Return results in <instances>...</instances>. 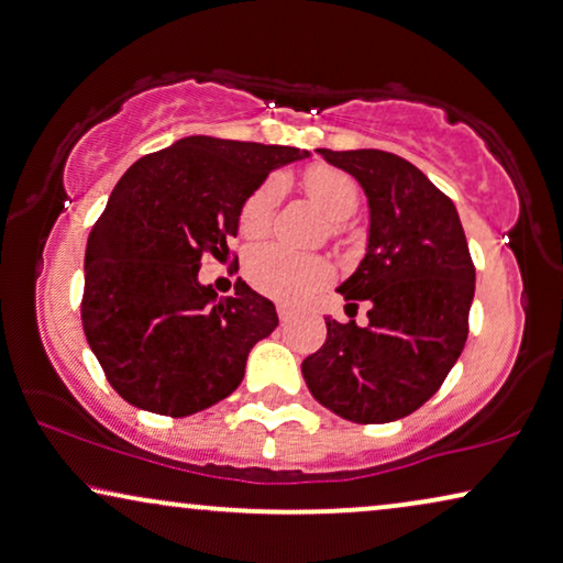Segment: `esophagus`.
<instances>
[{"instance_id":"1","label":"esophagus","mask_w":563,"mask_h":563,"mask_svg":"<svg viewBox=\"0 0 563 563\" xmlns=\"http://www.w3.org/2000/svg\"><path fill=\"white\" fill-rule=\"evenodd\" d=\"M276 314H279L282 322H287L289 317H291V309L287 305H279V307H276Z\"/></svg>"}]
</instances>
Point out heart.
Here are the masks:
<instances>
[{
    "label": "heart",
    "mask_w": 563,
    "mask_h": 563,
    "mask_svg": "<svg viewBox=\"0 0 563 563\" xmlns=\"http://www.w3.org/2000/svg\"><path fill=\"white\" fill-rule=\"evenodd\" d=\"M309 200H314L330 216V231L335 239L345 233L347 218H353L361 208V187L347 173L335 167L317 165L301 177ZM282 200V183L268 177L254 192L243 200L239 213V231L246 239H258L274 225L276 208ZM243 274L251 287L266 297L279 301H301L330 282L332 266L322 256L299 254L279 243H264L249 251L243 262Z\"/></svg>",
    "instance_id": "1"
}]
</instances>
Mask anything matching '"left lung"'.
I'll return each instance as SVG.
<instances>
[{
  "label": "left lung",
  "instance_id": "left-lung-1",
  "mask_svg": "<svg viewBox=\"0 0 563 563\" xmlns=\"http://www.w3.org/2000/svg\"><path fill=\"white\" fill-rule=\"evenodd\" d=\"M365 190L368 254L338 289L345 312L368 301V324L328 322L301 363L322 406L355 423L409 417L450 376L470 332L475 264L457 208L411 162L380 150H317Z\"/></svg>",
  "mask_w": 563,
  "mask_h": 563
}]
</instances>
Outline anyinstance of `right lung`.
<instances>
[{"label": "right lung", "instance_id": "add662e5", "mask_svg": "<svg viewBox=\"0 0 563 563\" xmlns=\"http://www.w3.org/2000/svg\"><path fill=\"white\" fill-rule=\"evenodd\" d=\"M297 146L185 136L134 162L86 246L80 320L106 380L136 409L190 417L231 396L258 340L279 324L246 282L218 297L198 282L223 258L243 200Z\"/></svg>", "mask_w": 563, "mask_h": 563}]
</instances>
